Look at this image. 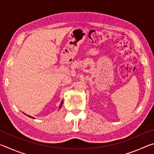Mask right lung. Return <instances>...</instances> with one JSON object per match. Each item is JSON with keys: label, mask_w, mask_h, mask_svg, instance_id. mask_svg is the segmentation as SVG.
<instances>
[{"label": "right lung", "mask_w": 154, "mask_h": 154, "mask_svg": "<svg viewBox=\"0 0 154 154\" xmlns=\"http://www.w3.org/2000/svg\"><path fill=\"white\" fill-rule=\"evenodd\" d=\"M62 103H63V101H62L61 104H60V107H59V109H60V108H61V106H62ZM27 116H28V115H27ZM28 116L29 117V118H33V119H35V118H33V117H31V116Z\"/></svg>", "instance_id": "1"}]
</instances>
